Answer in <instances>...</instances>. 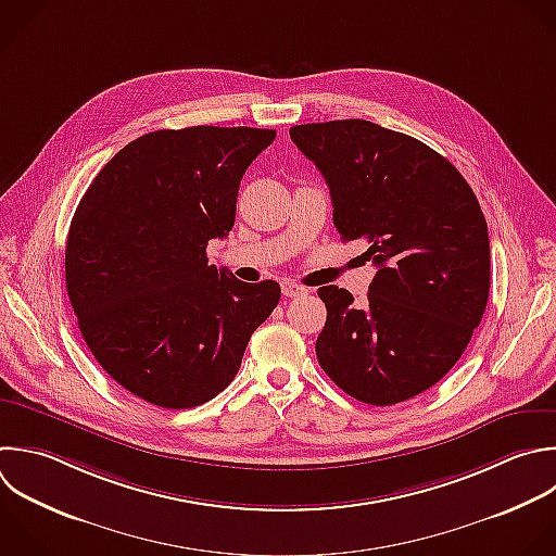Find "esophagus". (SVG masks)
<instances>
[{
    "instance_id": "34e87169",
    "label": "esophagus",
    "mask_w": 556,
    "mask_h": 556,
    "mask_svg": "<svg viewBox=\"0 0 556 556\" xmlns=\"http://www.w3.org/2000/svg\"><path fill=\"white\" fill-rule=\"evenodd\" d=\"M282 293L287 295V298H300V295H306L308 293V289L306 287H302V285H298V282H293V280H282Z\"/></svg>"
}]
</instances>
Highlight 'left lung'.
<instances>
[{"label": "left lung", "instance_id": "obj_1", "mask_svg": "<svg viewBox=\"0 0 556 556\" xmlns=\"http://www.w3.org/2000/svg\"><path fill=\"white\" fill-rule=\"evenodd\" d=\"M332 198L343 241L367 243V302L319 287L315 352L348 395L389 406L439 382L465 352L489 298V235L456 167L421 141L365 119L289 130Z\"/></svg>", "mask_w": 556, "mask_h": 556}]
</instances>
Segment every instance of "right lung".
Masks as SVG:
<instances>
[{
  "mask_svg": "<svg viewBox=\"0 0 556 556\" xmlns=\"http://www.w3.org/2000/svg\"><path fill=\"white\" fill-rule=\"evenodd\" d=\"M274 139L245 126L143 135L76 208L65 276L80 332L102 369L150 404L191 408L224 391L280 300L278 282H241L206 256Z\"/></svg>",
  "mask_w": 556,
  "mask_h": 556,
  "instance_id": "add662e5",
  "label": "right lung"
}]
</instances>
